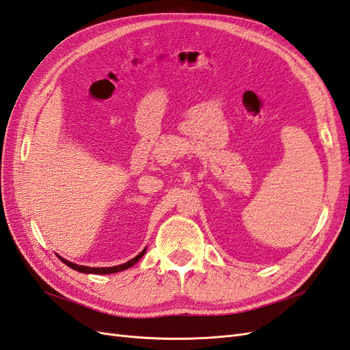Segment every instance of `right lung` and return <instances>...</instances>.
I'll list each match as a JSON object with an SVG mask.
<instances>
[{"label":"right lung","instance_id":"obj_1","mask_svg":"<svg viewBox=\"0 0 350 350\" xmlns=\"http://www.w3.org/2000/svg\"><path fill=\"white\" fill-rule=\"evenodd\" d=\"M146 250H147V247L141 252L139 254H137L135 258H132L131 260H128V262H125V263H122V265H118V267H109V268H90V267H83V265H77V263H73V262H70V260H68V259H63L62 256H59L60 258V260L63 262V263H66V265H68L69 268H72V269H75V271H78V272H82V273H115V272H120V271H125V269H128V268H131V267H134L135 263L144 256V253H146Z\"/></svg>","mask_w":350,"mask_h":350}]
</instances>
